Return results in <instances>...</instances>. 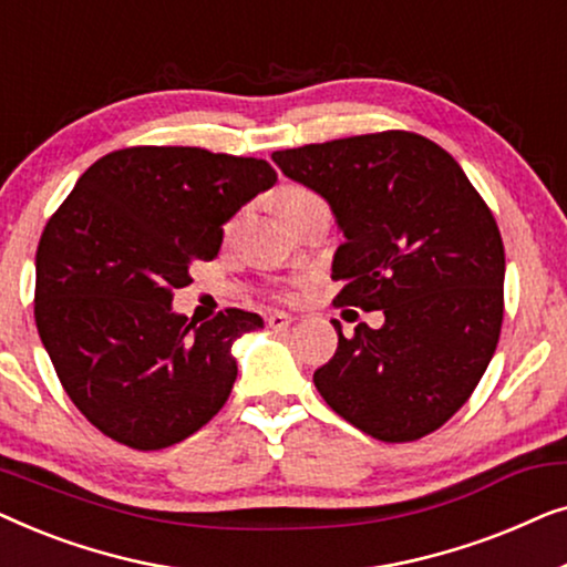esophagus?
Wrapping results in <instances>:
<instances>
[{
  "label": "esophagus",
  "instance_id": "esophagus-1",
  "mask_svg": "<svg viewBox=\"0 0 567 567\" xmlns=\"http://www.w3.org/2000/svg\"><path fill=\"white\" fill-rule=\"evenodd\" d=\"M291 322H293V317L286 315V312H270V315H268V324H270V328H274V330L289 328Z\"/></svg>",
  "mask_w": 567,
  "mask_h": 567
}]
</instances>
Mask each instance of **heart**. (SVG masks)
I'll return each mask as SVG.
<instances>
[{"label":"heart","mask_w":567,"mask_h":567,"mask_svg":"<svg viewBox=\"0 0 567 567\" xmlns=\"http://www.w3.org/2000/svg\"><path fill=\"white\" fill-rule=\"evenodd\" d=\"M317 200H320V196H317L315 190L305 188V185H286V188L278 190L276 208H278V214L286 216V214L297 212V208L317 204Z\"/></svg>","instance_id":"obj_1"}]
</instances>
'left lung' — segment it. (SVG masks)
Wrapping results in <instances>:
<instances>
[{"mask_svg": "<svg viewBox=\"0 0 567 567\" xmlns=\"http://www.w3.org/2000/svg\"><path fill=\"white\" fill-rule=\"evenodd\" d=\"M328 200L346 243L338 307L382 309L315 371L324 402L379 441L436 431L475 392L498 346L506 255L491 208L452 154L410 131L274 152Z\"/></svg>", "mask_w": 567, "mask_h": 567, "instance_id": "8db88e82", "label": "left lung"}]
</instances>
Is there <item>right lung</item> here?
I'll use <instances>...</instances> for the list:
<instances>
[{
  "label": "right lung",
  "mask_w": 567,
  "mask_h": 567,
  "mask_svg": "<svg viewBox=\"0 0 567 567\" xmlns=\"http://www.w3.org/2000/svg\"><path fill=\"white\" fill-rule=\"evenodd\" d=\"M266 159L198 146H128L87 167L35 252V324L87 421L142 452L206 425L237 379V338L255 312L204 324L173 312L190 268L214 260L221 227L274 188Z\"/></svg>",
  "instance_id": "add662e5"
}]
</instances>
